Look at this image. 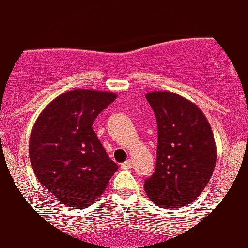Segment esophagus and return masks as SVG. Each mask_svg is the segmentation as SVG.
I'll use <instances>...</instances> for the list:
<instances>
[{
	"instance_id": "1",
	"label": "esophagus",
	"mask_w": 248,
	"mask_h": 248,
	"mask_svg": "<svg viewBox=\"0 0 248 248\" xmlns=\"http://www.w3.org/2000/svg\"><path fill=\"white\" fill-rule=\"evenodd\" d=\"M120 167H121V169H124V170L130 169V168L133 167V162L130 161V160H128L126 162H124V163H121Z\"/></svg>"
}]
</instances>
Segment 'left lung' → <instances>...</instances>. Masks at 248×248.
I'll return each mask as SVG.
<instances>
[{"mask_svg":"<svg viewBox=\"0 0 248 248\" xmlns=\"http://www.w3.org/2000/svg\"><path fill=\"white\" fill-rule=\"evenodd\" d=\"M157 122V154L144 190L156 205L179 209L201 195L215 170L217 150L209 121L183 96L148 93Z\"/></svg>","mask_w":248,"mask_h":248,"instance_id":"1","label":"left lung"}]
</instances>
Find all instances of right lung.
Here are the masks:
<instances>
[{
    "mask_svg": "<svg viewBox=\"0 0 248 248\" xmlns=\"http://www.w3.org/2000/svg\"><path fill=\"white\" fill-rule=\"evenodd\" d=\"M115 99L110 92L69 91L45 107L32 128L29 156L33 171L66 207L92 204L118 170L92 128Z\"/></svg>",
    "mask_w": 248,
    "mask_h": 248,
    "instance_id": "right-lung-1",
    "label": "right lung"
}]
</instances>
